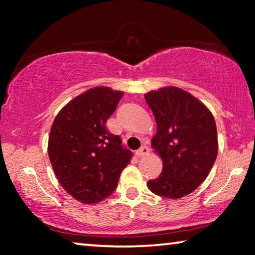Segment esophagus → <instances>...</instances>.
<instances>
[{
    "instance_id": "esophagus-1",
    "label": "esophagus",
    "mask_w": 255,
    "mask_h": 255,
    "mask_svg": "<svg viewBox=\"0 0 255 255\" xmlns=\"http://www.w3.org/2000/svg\"><path fill=\"white\" fill-rule=\"evenodd\" d=\"M149 152V149H148V147L146 145H141V147L140 148H138L136 152H135V154H136V156L137 157H141V156H144V155H146Z\"/></svg>"
}]
</instances>
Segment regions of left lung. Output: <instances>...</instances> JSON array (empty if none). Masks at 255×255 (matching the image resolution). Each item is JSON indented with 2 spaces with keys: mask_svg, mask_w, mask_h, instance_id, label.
<instances>
[{
  "mask_svg": "<svg viewBox=\"0 0 255 255\" xmlns=\"http://www.w3.org/2000/svg\"><path fill=\"white\" fill-rule=\"evenodd\" d=\"M157 132L152 147L163 170L147 188L169 199L189 195L204 182L217 157L218 139L214 116L204 103L175 86L145 94Z\"/></svg>",
  "mask_w": 255,
  "mask_h": 255,
  "instance_id": "8db88e82",
  "label": "left lung"
}]
</instances>
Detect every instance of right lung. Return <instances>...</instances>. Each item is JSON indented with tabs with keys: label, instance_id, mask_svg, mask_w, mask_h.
I'll return each instance as SVG.
<instances>
[{
	"label": "right lung",
	"instance_id": "obj_1",
	"mask_svg": "<svg viewBox=\"0 0 255 255\" xmlns=\"http://www.w3.org/2000/svg\"><path fill=\"white\" fill-rule=\"evenodd\" d=\"M124 92L90 89L58 112L50 129L48 155L62 187L83 204H98L117 188L132 156L106 127Z\"/></svg>",
	"mask_w": 255,
	"mask_h": 255
}]
</instances>
